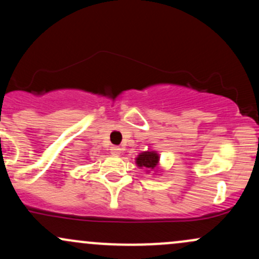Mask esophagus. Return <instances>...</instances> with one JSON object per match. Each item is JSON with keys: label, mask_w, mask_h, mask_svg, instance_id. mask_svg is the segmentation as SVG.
I'll return each mask as SVG.
<instances>
[{"label": "esophagus", "mask_w": 259, "mask_h": 259, "mask_svg": "<svg viewBox=\"0 0 259 259\" xmlns=\"http://www.w3.org/2000/svg\"><path fill=\"white\" fill-rule=\"evenodd\" d=\"M111 153L114 154V156H119L121 153V148L119 146H113L111 147Z\"/></svg>", "instance_id": "esophagus-1"}]
</instances>
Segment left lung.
Returning a JSON list of instances; mask_svg holds the SVG:
<instances>
[{"label":"left lung","mask_w":259,"mask_h":259,"mask_svg":"<svg viewBox=\"0 0 259 259\" xmlns=\"http://www.w3.org/2000/svg\"><path fill=\"white\" fill-rule=\"evenodd\" d=\"M158 163L159 154L153 150L145 151L136 157V165L139 168H146L147 173H150L151 170H156L158 168Z\"/></svg>","instance_id":"8db88e82"}]
</instances>
